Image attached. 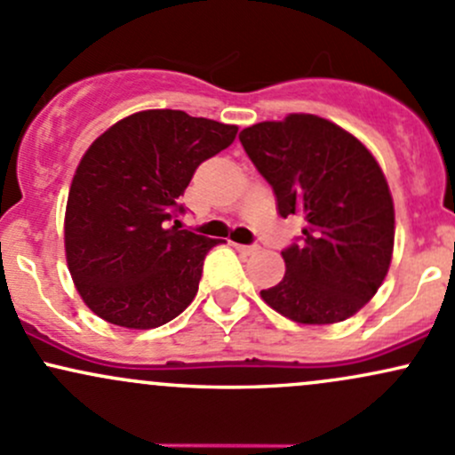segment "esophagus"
Wrapping results in <instances>:
<instances>
[{"instance_id":"1","label":"esophagus","mask_w":455,"mask_h":455,"mask_svg":"<svg viewBox=\"0 0 455 455\" xmlns=\"http://www.w3.org/2000/svg\"><path fill=\"white\" fill-rule=\"evenodd\" d=\"M236 251L243 253V256H251V253L258 251V245H236Z\"/></svg>"}]
</instances>
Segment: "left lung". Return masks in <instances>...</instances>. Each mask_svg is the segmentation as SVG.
Returning a JSON list of instances; mask_svg holds the SVG:
<instances>
[{
    "instance_id": "obj_1",
    "label": "left lung",
    "mask_w": 455,
    "mask_h": 455,
    "mask_svg": "<svg viewBox=\"0 0 455 455\" xmlns=\"http://www.w3.org/2000/svg\"><path fill=\"white\" fill-rule=\"evenodd\" d=\"M249 160L271 184L282 217H304L301 241L282 251L284 280L260 291L286 319H349L382 286L393 258L395 208L378 160L354 134L316 115H288L241 132Z\"/></svg>"
}]
</instances>
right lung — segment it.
I'll use <instances>...</instances> for the list:
<instances>
[{"mask_svg": "<svg viewBox=\"0 0 455 455\" xmlns=\"http://www.w3.org/2000/svg\"><path fill=\"white\" fill-rule=\"evenodd\" d=\"M236 125L182 110L116 121L82 156L65 212L69 273L84 304L112 325L151 330L195 299L219 241L170 221L195 169L236 139Z\"/></svg>", "mask_w": 455, "mask_h": 455, "instance_id": "1", "label": "right lung"}]
</instances>
